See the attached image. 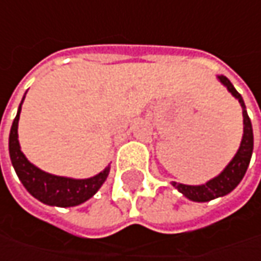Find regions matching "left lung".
<instances>
[{"label": "left lung", "instance_id": "1", "mask_svg": "<svg viewBox=\"0 0 261 261\" xmlns=\"http://www.w3.org/2000/svg\"><path fill=\"white\" fill-rule=\"evenodd\" d=\"M221 80V83L226 86L229 90V93L238 98L240 105L243 107V116H244V135H243V141L240 149L232 158V161L226 166V168L221 173V174L212 178L211 181H207L206 185L202 186H186V185H177L173 183L175 189H178L180 193H183L186 197H189L190 200L195 202H207L212 200L215 197L224 196L229 192H232L236 189L238 183L243 180V177L246 174L247 167L250 164L251 160V154H253V127H251V122L250 117L247 115L246 105L241 94L237 91L234 86L231 84V81L226 76L221 75L218 76Z\"/></svg>", "mask_w": 261, "mask_h": 261}]
</instances>
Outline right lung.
Returning a JSON list of instances; mask_svg holds the SVG:
<instances>
[{"mask_svg": "<svg viewBox=\"0 0 261 261\" xmlns=\"http://www.w3.org/2000/svg\"><path fill=\"white\" fill-rule=\"evenodd\" d=\"M20 112H21V105L18 107L17 116L11 126L8 148H10V158H11L15 173L18 175L20 181L27 189V192L46 205L62 206V207L76 206L88 200L90 197H93L95 192L105 183L106 177L109 174V167L100 174L94 175L91 178H86V180L58 177V175H52L39 170L37 167L27 161V158L20 149V144L17 139L18 136L17 126H18Z\"/></svg>", "mask_w": 261, "mask_h": 261, "instance_id": "1", "label": "right lung"}]
</instances>
